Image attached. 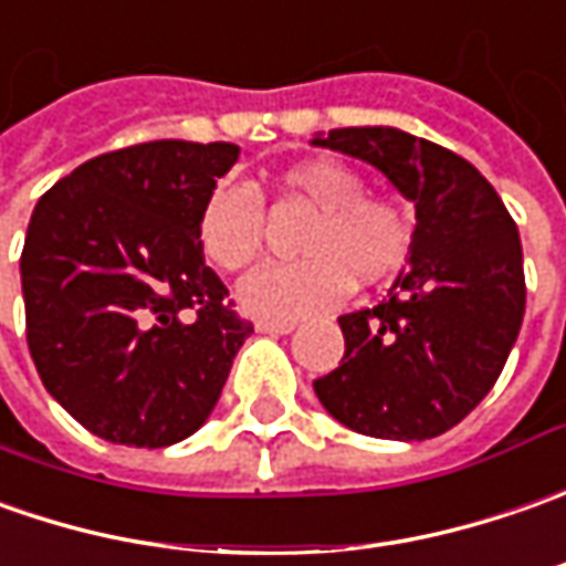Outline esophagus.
Returning <instances> with one entry per match:
<instances>
[{
  "mask_svg": "<svg viewBox=\"0 0 566 566\" xmlns=\"http://www.w3.org/2000/svg\"><path fill=\"white\" fill-rule=\"evenodd\" d=\"M256 332H263V335H287V332H294V322L260 319V322H256Z\"/></svg>",
  "mask_w": 566,
  "mask_h": 566,
  "instance_id": "obj_1",
  "label": "esophagus"
}]
</instances>
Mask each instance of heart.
<instances>
[{
    "label": "heart",
    "mask_w": 566,
    "mask_h": 566,
    "mask_svg": "<svg viewBox=\"0 0 566 566\" xmlns=\"http://www.w3.org/2000/svg\"><path fill=\"white\" fill-rule=\"evenodd\" d=\"M275 203L313 209L303 224L294 263L250 272L238 297L263 319H297L342 303L350 284L395 275L413 241L407 209L366 193V178L338 159H303L275 178ZM197 241L209 263L224 272L250 265L265 244L263 200L244 185H219L206 197Z\"/></svg>",
    "instance_id": "b5f03b06"
}]
</instances>
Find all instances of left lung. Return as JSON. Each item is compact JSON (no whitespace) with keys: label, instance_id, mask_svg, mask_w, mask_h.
Here are the masks:
<instances>
[{"label":"left lung","instance_id":"8db88e82","mask_svg":"<svg viewBox=\"0 0 566 566\" xmlns=\"http://www.w3.org/2000/svg\"><path fill=\"white\" fill-rule=\"evenodd\" d=\"M376 166L417 206L410 265L388 301L344 313V357L313 381L347 429L422 441L458 426L492 391L523 310V247L511 212L463 156L398 127L313 137Z\"/></svg>","mask_w":566,"mask_h":566}]
</instances>
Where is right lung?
Returning <instances> with one entry per match:
<instances>
[{"label":"right lung","instance_id":"right-lung-1","mask_svg":"<svg viewBox=\"0 0 566 566\" xmlns=\"http://www.w3.org/2000/svg\"><path fill=\"white\" fill-rule=\"evenodd\" d=\"M234 144L153 140L77 166L33 209L21 253L28 347L87 432L166 448L212 413L253 325L206 265L197 222Z\"/></svg>","mask_w":566,"mask_h":566}]
</instances>
